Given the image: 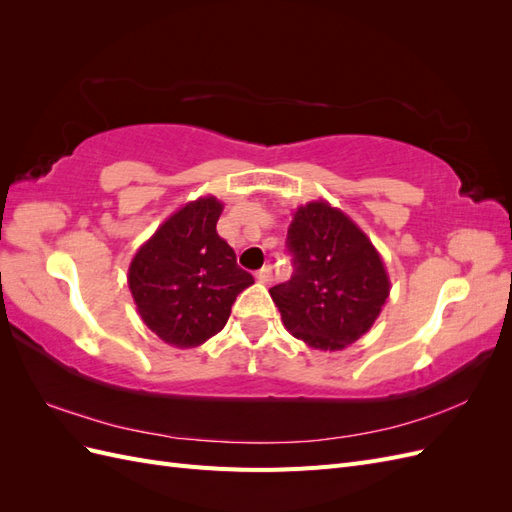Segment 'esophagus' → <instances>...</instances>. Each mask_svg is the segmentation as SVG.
I'll use <instances>...</instances> for the list:
<instances>
[{"mask_svg":"<svg viewBox=\"0 0 512 512\" xmlns=\"http://www.w3.org/2000/svg\"><path fill=\"white\" fill-rule=\"evenodd\" d=\"M256 277H258V282L269 284V282L273 280V267H271V265H265V267H262V269L256 273Z\"/></svg>","mask_w":512,"mask_h":512,"instance_id":"obj_1","label":"esophagus"}]
</instances>
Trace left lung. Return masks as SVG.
Wrapping results in <instances>:
<instances>
[{
  "instance_id": "8db88e82",
  "label": "left lung",
  "mask_w": 512,
  "mask_h": 512,
  "mask_svg": "<svg viewBox=\"0 0 512 512\" xmlns=\"http://www.w3.org/2000/svg\"><path fill=\"white\" fill-rule=\"evenodd\" d=\"M286 247L292 277L269 290L284 327L316 350L354 344L376 322L391 290L376 247L324 200L297 209Z\"/></svg>"
}]
</instances>
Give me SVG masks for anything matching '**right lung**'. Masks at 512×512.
I'll return each instance as SVG.
<instances>
[{"mask_svg": "<svg viewBox=\"0 0 512 512\" xmlns=\"http://www.w3.org/2000/svg\"><path fill=\"white\" fill-rule=\"evenodd\" d=\"M213 196L181 207L132 258L128 286L143 322L166 344L196 348L220 333L237 294L254 277L218 235Z\"/></svg>", "mask_w": 512, "mask_h": 512, "instance_id": "1", "label": "right lung"}]
</instances>
